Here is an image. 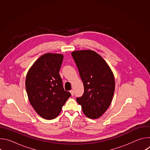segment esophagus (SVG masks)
I'll return each mask as SVG.
<instances>
[{
    "instance_id": "obj_1",
    "label": "esophagus",
    "mask_w": 150,
    "mask_h": 150,
    "mask_svg": "<svg viewBox=\"0 0 150 150\" xmlns=\"http://www.w3.org/2000/svg\"><path fill=\"white\" fill-rule=\"evenodd\" d=\"M70 93H71V95L73 96H74V91H73V90H71V91H70Z\"/></svg>"
}]
</instances>
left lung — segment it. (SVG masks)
Listing matches in <instances>:
<instances>
[{"instance_id": "left-lung-1", "label": "left lung", "mask_w": 150, "mask_h": 150, "mask_svg": "<svg viewBox=\"0 0 150 150\" xmlns=\"http://www.w3.org/2000/svg\"><path fill=\"white\" fill-rule=\"evenodd\" d=\"M83 82L84 92L76 98L85 115L90 119L102 116L110 106L115 88L113 74L102 57L91 50L71 53Z\"/></svg>"}]
</instances>
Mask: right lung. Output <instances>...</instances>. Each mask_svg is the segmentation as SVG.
<instances>
[{"label": "right lung", "mask_w": 150, "mask_h": 150, "mask_svg": "<svg viewBox=\"0 0 150 150\" xmlns=\"http://www.w3.org/2000/svg\"><path fill=\"white\" fill-rule=\"evenodd\" d=\"M63 56L46 53L39 57L29 69L25 88L30 104L41 117L53 119L71 96L65 91L59 75Z\"/></svg>", "instance_id": "add662e5"}]
</instances>
